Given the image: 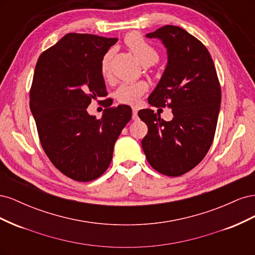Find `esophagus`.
<instances>
[{"label":"esophagus","mask_w":255,"mask_h":255,"mask_svg":"<svg viewBox=\"0 0 255 255\" xmlns=\"http://www.w3.org/2000/svg\"><path fill=\"white\" fill-rule=\"evenodd\" d=\"M133 120H137L138 119V115H137V110L133 109V115H132Z\"/></svg>","instance_id":"34e87169"}]
</instances>
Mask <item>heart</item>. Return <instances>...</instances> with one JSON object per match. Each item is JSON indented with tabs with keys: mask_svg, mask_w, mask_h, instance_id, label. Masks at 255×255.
<instances>
[{
	"mask_svg": "<svg viewBox=\"0 0 255 255\" xmlns=\"http://www.w3.org/2000/svg\"><path fill=\"white\" fill-rule=\"evenodd\" d=\"M126 44L134 56L142 65H152L158 60V52L152 44L146 42L143 38L137 33L128 34L126 37ZM112 57V51L104 54L101 61V72L104 78L109 76L110 63ZM148 89L146 84L143 82L138 83H123L115 91V97L121 103L136 104L139 98Z\"/></svg>",
	"mask_w": 255,
	"mask_h": 255,
	"instance_id": "heart-1",
	"label": "heart"
}]
</instances>
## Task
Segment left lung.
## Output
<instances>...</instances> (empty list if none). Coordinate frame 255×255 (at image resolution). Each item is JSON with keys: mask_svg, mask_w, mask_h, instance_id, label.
I'll use <instances>...</instances> for the list:
<instances>
[{"mask_svg": "<svg viewBox=\"0 0 255 255\" xmlns=\"http://www.w3.org/2000/svg\"><path fill=\"white\" fill-rule=\"evenodd\" d=\"M145 37L159 39L168 55L148 102L167 105L173 118L165 121L149 109L138 112L148 126L141 145L156 171L180 176L195 168L212 145L221 103L217 72L203 43L179 26L165 25Z\"/></svg>", "mask_w": 255, "mask_h": 255, "instance_id": "1", "label": "left lung"}]
</instances>
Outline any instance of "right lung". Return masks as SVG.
<instances>
[{
  "label": "right lung",
  "mask_w": 255,
  "mask_h": 255,
  "mask_svg": "<svg viewBox=\"0 0 255 255\" xmlns=\"http://www.w3.org/2000/svg\"><path fill=\"white\" fill-rule=\"evenodd\" d=\"M117 41L70 33L36 64L29 107L38 135L52 164L74 181L89 182L106 171L115 142L132 118L128 105L111 107V99L101 119L87 112L92 99L107 95L101 61Z\"/></svg>",
  "instance_id": "obj_1"
}]
</instances>
